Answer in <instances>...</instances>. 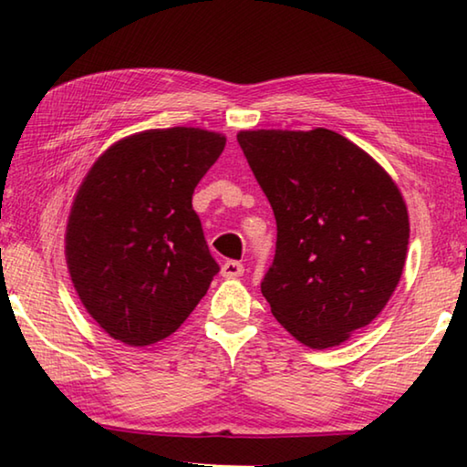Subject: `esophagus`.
Returning a JSON list of instances; mask_svg holds the SVG:
<instances>
[{"label": "esophagus", "instance_id": "esophagus-1", "mask_svg": "<svg viewBox=\"0 0 467 467\" xmlns=\"http://www.w3.org/2000/svg\"><path fill=\"white\" fill-rule=\"evenodd\" d=\"M244 267L241 262H234V259H231V262H224L223 265V275L224 278H239V275H243Z\"/></svg>", "mask_w": 467, "mask_h": 467}]
</instances>
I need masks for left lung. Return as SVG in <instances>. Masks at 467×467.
I'll return each mask as SVG.
<instances>
[{
	"instance_id": "8db88e82",
	"label": "left lung",
	"mask_w": 467,
	"mask_h": 467,
	"mask_svg": "<svg viewBox=\"0 0 467 467\" xmlns=\"http://www.w3.org/2000/svg\"><path fill=\"white\" fill-rule=\"evenodd\" d=\"M278 241L262 292L300 344L326 350L385 309L406 264L404 197L365 150L331 130L239 131Z\"/></svg>"
}]
</instances>
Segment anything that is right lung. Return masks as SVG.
I'll return each instance as SVG.
<instances>
[{
    "label": "right lung",
    "mask_w": 467,
    "mask_h": 467,
    "mask_svg": "<svg viewBox=\"0 0 467 467\" xmlns=\"http://www.w3.org/2000/svg\"><path fill=\"white\" fill-rule=\"evenodd\" d=\"M226 146L200 128L148 130L99 156L74 197L66 262L110 337L150 346L181 327L218 274L192 197Z\"/></svg>",
    "instance_id": "obj_1"
}]
</instances>
